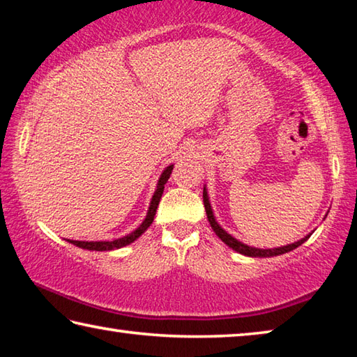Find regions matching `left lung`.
Masks as SVG:
<instances>
[{
    "instance_id": "obj_1",
    "label": "left lung",
    "mask_w": 357,
    "mask_h": 357,
    "mask_svg": "<svg viewBox=\"0 0 357 357\" xmlns=\"http://www.w3.org/2000/svg\"><path fill=\"white\" fill-rule=\"evenodd\" d=\"M203 203H204V209H206V215H208V220L211 223V228L214 229V233L217 234L222 239V243H225L229 249H233L234 252L241 253V255H245V257H253V258H268V257H277V255H282V253H287V252H291L294 250L296 247H299L301 244H304L307 239L312 236V233L307 234L299 241H296L293 244H288V245H282V247H274V249H258V247H250L244 243H241L236 238H233L231 234L227 233L225 229H223L219 223H217L214 213H213V208H211V203H209V195H208V189L206 185L203 187ZM328 215V214H326Z\"/></svg>"
}]
</instances>
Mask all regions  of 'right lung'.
<instances>
[{
  "mask_svg": "<svg viewBox=\"0 0 357 357\" xmlns=\"http://www.w3.org/2000/svg\"><path fill=\"white\" fill-rule=\"evenodd\" d=\"M173 172V165H168L164 172H162L159 181H157V187H155V192L153 198H151V203H149V208H148V213L146 217H144V220L138 225V228H135L134 231L129 233L128 236H123V238H118V239H113V241H72L68 239V243L74 244L77 247H80V249H86V250H96V252H107V250H116L121 249V247H126L134 243L135 239H138L142 236V234L146 231L149 228L151 223L154 220V215H155V211L157 206H159V202L162 198V193H164L165 189V184L168 178H170V174Z\"/></svg>",
  "mask_w": 357,
  "mask_h": 357,
  "instance_id": "obj_1",
  "label": "right lung"
}]
</instances>
